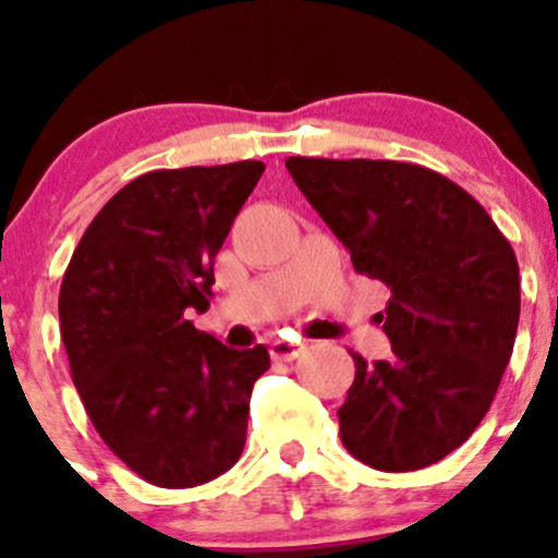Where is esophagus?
<instances>
[{"mask_svg": "<svg viewBox=\"0 0 558 558\" xmlns=\"http://www.w3.org/2000/svg\"><path fill=\"white\" fill-rule=\"evenodd\" d=\"M301 351H304V343H299V341H272L270 343V356H272V360L293 362L301 354Z\"/></svg>", "mask_w": 558, "mask_h": 558, "instance_id": "34e87169", "label": "esophagus"}]
</instances>
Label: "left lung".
I'll return each mask as SVG.
<instances>
[{
    "mask_svg": "<svg viewBox=\"0 0 558 558\" xmlns=\"http://www.w3.org/2000/svg\"><path fill=\"white\" fill-rule=\"evenodd\" d=\"M286 168L354 270L390 288L380 319L393 354L367 364L351 351L343 446L383 472L440 462L475 433L514 349V248L475 196L422 165L288 157Z\"/></svg>",
    "mask_w": 558,
    "mask_h": 558,
    "instance_id": "left-lung-1",
    "label": "left lung"
}]
</instances>
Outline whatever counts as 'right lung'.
Segmentation results:
<instances>
[{"mask_svg": "<svg viewBox=\"0 0 558 558\" xmlns=\"http://www.w3.org/2000/svg\"><path fill=\"white\" fill-rule=\"evenodd\" d=\"M257 159L151 170L86 228L62 278L60 332L88 420L146 483L194 488L239 462L265 345L228 349L194 328L213 262L257 185Z\"/></svg>", "mask_w": 558, "mask_h": 558, "instance_id": "1", "label": "right lung"}]
</instances>
